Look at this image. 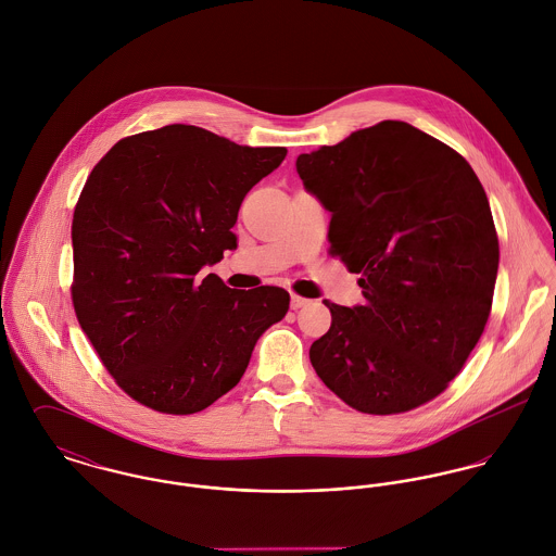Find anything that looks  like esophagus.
<instances>
[{
	"label": "esophagus",
	"instance_id": "34e87169",
	"mask_svg": "<svg viewBox=\"0 0 556 556\" xmlns=\"http://www.w3.org/2000/svg\"><path fill=\"white\" fill-rule=\"evenodd\" d=\"M307 299H303V296H296V294H292V299H290V307L292 308H303L307 305Z\"/></svg>",
	"mask_w": 556,
	"mask_h": 556
}]
</instances>
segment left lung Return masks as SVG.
<instances>
[{"label":"left lung","mask_w":556,"mask_h":556,"mask_svg":"<svg viewBox=\"0 0 556 556\" xmlns=\"http://www.w3.org/2000/svg\"><path fill=\"white\" fill-rule=\"evenodd\" d=\"M303 186L330 211V253L361 273L365 305L332 313L308 358L350 407L403 414L441 394L480 341L498 241L463 155L405 122L301 153Z\"/></svg>","instance_id":"obj_1"}]
</instances>
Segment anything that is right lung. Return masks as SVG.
Listing matches in <instances>:
<instances>
[{"mask_svg": "<svg viewBox=\"0 0 556 556\" xmlns=\"http://www.w3.org/2000/svg\"><path fill=\"white\" fill-rule=\"evenodd\" d=\"M286 153L175 124L119 140L91 170L72 222V301L134 401L202 412L241 381L257 339L286 317L283 288L245 292L200 275L237 248L245 193Z\"/></svg>", "mask_w": 556, "mask_h": 556, "instance_id": "right-lung-1", "label": "right lung"}]
</instances>
